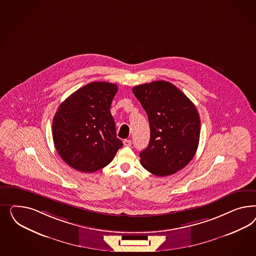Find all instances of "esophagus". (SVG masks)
Masks as SVG:
<instances>
[{
	"mask_svg": "<svg viewBox=\"0 0 256 256\" xmlns=\"http://www.w3.org/2000/svg\"><path fill=\"white\" fill-rule=\"evenodd\" d=\"M124 146H132V140L128 139L124 140Z\"/></svg>",
	"mask_w": 256,
	"mask_h": 256,
	"instance_id": "obj_1",
	"label": "esophagus"
}]
</instances>
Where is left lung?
<instances>
[{
  "instance_id": "obj_1",
  "label": "left lung",
  "mask_w": 256,
  "mask_h": 256,
  "mask_svg": "<svg viewBox=\"0 0 256 256\" xmlns=\"http://www.w3.org/2000/svg\"><path fill=\"white\" fill-rule=\"evenodd\" d=\"M148 114L150 140L140 152L144 168L158 176L182 170L199 144L201 121L197 108L176 86L156 80L132 89Z\"/></svg>"
}]
</instances>
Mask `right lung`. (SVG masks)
Masks as SVG:
<instances>
[{
    "mask_svg": "<svg viewBox=\"0 0 256 256\" xmlns=\"http://www.w3.org/2000/svg\"><path fill=\"white\" fill-rule=\"evenodd\" d=\"M117 90L114 84L94 82L70 94L57 110L52 121L55 148L75 170L102 169L123 146L110 110Z\"/></svg>",
    "mask_w": 256,
    "mask_h": 256,
    "instance_id": "1",
    "label": "right lung"
}]
</instances>
